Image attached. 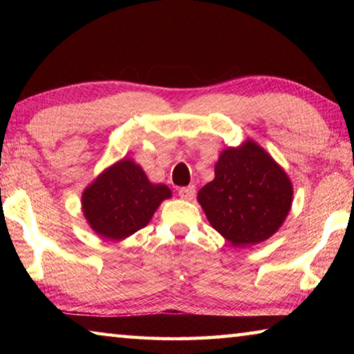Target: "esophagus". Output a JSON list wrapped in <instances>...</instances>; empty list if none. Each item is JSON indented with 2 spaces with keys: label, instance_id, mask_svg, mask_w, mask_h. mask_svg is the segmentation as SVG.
<instances>
[{
  "label": "esophagus",
  "instance_id": "34e87169",
  "mask_svg": "<svg viewBox=\"0 0 354 354\" xmlns=\"http://www.w3.org/2000/svg\"><path fill=\"white\" fill-rule=\"evenodd\" d=\"M179 196H181L183 200H187L192 201L195 198V185H187V187H181L178 190Z\"/></svg>",
  "mask_w": 354,
  "mask_h": 354
}]
</instances>
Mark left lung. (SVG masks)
Wrapping results in <instances>:
<instances>
[{
    "label": "left lung",
    "instance_id": "1",
    "mask_svg": "<svg viewBox=\"0 0 354 354\" xmlns=\"http://www.w3.org/2000/svg\"><path fill=\"white\" fill-rule=\"evenodd\" d=\"M287 173L253 140L221 151L215 178L198 192L209 223L234 247L272 237L292 206Z\"/></svg>",
    "mask_w": 354,
    "mask_h": 354
}]
</instances>
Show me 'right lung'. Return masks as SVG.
I'll use <instances>...</instances> for the list:
<instances>
[{
    "mask_svg": "<svg viewBox=\"0 0 354 354\" xmlns=\"http://www.w3.org/2000/svg\"><path fill=\"white\" fill-rule=\"evenodd\" d=\"M170 196L165 184L149 183L142 167L124 158L82 192V212L98 236L122 241L145 227L160 203Z\"/></svg>",
    "mask_w": 354,
    "mask_h": 354,
    "instance_id": "1",
    "label": "right lung"
}]
</instances>
